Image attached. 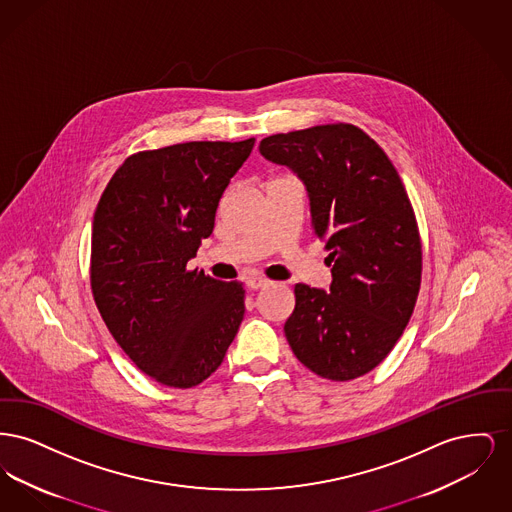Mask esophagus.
Returning <instances> with one entry per match:
<instances>
[{
    "label": "esophagus",
    "mask_w": 512,
    "mask_h": 512,
    "mask_svg": "<svg viewBox=\"0 0 512 512\" xmlns=\"http://www.w3.org/2000/svg\"><path fill=\"white\" fill-rule=\"evenodd\" d=\"M245 284H247V288H251V290H261V288L270 286V280L263 278V276H251V278L245 280Z\"/></svg>",
    "instance_id": "34e87169"
}]
</instances>
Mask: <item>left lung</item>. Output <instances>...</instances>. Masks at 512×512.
Wrapping results in <instances>:
<instances>
[{
	"mask_svg": "<svg viewBox=\"0 0 512 512\" xmlns=\"http://www.w3.org/2000/svg\"><path fill=\"white\" fill-rule=\"evenodd\" d=\"M259 151L303 180L313 232L330 251V293L295 284L284 324L293 355L322 378H359L388 357L420 290L409 195L384 149L353 124L274 134Z\"/></svg>",
	"mask_w": 512,
	"mask_h": 512,
	"instance_id": "1",
	"label": "left lung"
}]
</instances>
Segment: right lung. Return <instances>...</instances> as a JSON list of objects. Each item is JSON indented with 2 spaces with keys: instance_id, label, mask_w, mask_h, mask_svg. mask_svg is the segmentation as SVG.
I'll return each mask as SVG.
<instances>
[{
  "instance_id": "right-lung-1",
  "label": "right lung",
  "mask_w": 512,
  "mask_h": 512,
  "mask_svg": "<svg viewBox=\"0 0 512 512\" xmlns=\"http://www.w3.org/2000/svg\"><path fill=\"white\" fill-rule=\"evenodd\" d=\"M255 146L188 142L130 155L101 194L90 282L99 315L142 372L194 388L219 368L244 320V286L188 270L220 197Z\"/></svg>"
}]
</instances>
